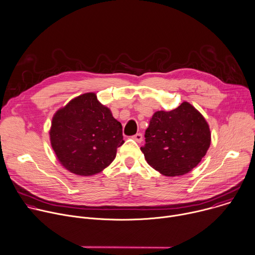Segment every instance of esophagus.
<instances>
[{
    "mask_svg": "<svg viewBox=\"0 0 255 255\" xmlns=\"http://www.w3.org/2000/svg\"><path fill=\"white\" fill-rule=\"evenodd\" d=\"M132 138H133L136 142H138V143H140V142L142 141V139H143V137H142V134H141V133H137V134L133 135V136H132Z\"/></svg>",
    "mask_w": 255,
    "mask_h": 255,
    "instance_id": "obj_1",
    "label": "esophagus"
}]
</instances>
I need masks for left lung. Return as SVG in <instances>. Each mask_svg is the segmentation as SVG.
Returning <instances> with one entry per match:
<instances>
[{"label":"left lung","instance_id":"obj_1","mask_svg":"<svg viewBox=\"0 0 255 255\" xmlns=\"http://www.w3.org/2000/svg\"><path fill=\"white\" fill-rule=\"evenodd\" d=\"M144 136L141 151L145 159L166 176L190 172L206 155L211 143L207 121L188 102L169 112H155Z\"/></svg>","mask_w":255,"mask_h":255}]
</instances>
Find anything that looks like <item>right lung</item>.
<instances>
[{"label":"right lung","instance_id":"right-lung-1","mask_svg":"<svg viewBox=\"0 0 255 255\" xmlns=\"http://www.w3.org/2000/svg\"><path fill=\"white\" fill-rule=\"evenodd\" d=\"M49 135L58 161L70 172L84 176L110 165L124 143L121 123L95 93L81 95L59 109Z\"/></svg>","mask_w":255,"mask_h":255}]
</instances>
